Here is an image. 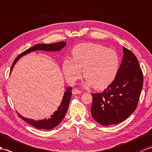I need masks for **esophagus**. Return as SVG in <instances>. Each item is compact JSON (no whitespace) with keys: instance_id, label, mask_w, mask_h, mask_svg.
Here are the masks:
<instances>
[{"instance_id":"obj_1","label":"esophagus","mask_w":152,"mask_h":152,"mask_svg":"<svg viewBox=\"0 0 152 152\" xmlns=\"http://www.w3.org/2000/svg\"><path fill=\"white\" fill-rule=\"evenodd\" d=\"M72 94L74 95H76V94H81L82 92L81 91H80V90L77 89H74L72 91Z\"/></svg>"}]
</instances>
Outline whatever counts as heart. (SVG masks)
<instances>
[{"label": "heart", "instance_id": "heart-1", "mask_svg": "<svg viewBox=\"0 0 152 152\" xmlns=\"http://www.w3.org/2000/svg\"><path fill=\"white\" fill-rule=\"evenodd\" d=\"M72 59L63 61L66 80L73 83L83 75L86 86L96 89L106 88L114 81L119 68V57L112 49L95 43H82L72 50Z\"/></svg>", "mask_w": 152, "mask_h": 152}]
</instances>
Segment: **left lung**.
<instances>
[{
  "mask_svg": "<svg viewBox=\"0 0 152 152\" xmlns=\"http://www.w3.org/2000/svg\"><path fill=\"white\" fill-rule=\"evenodd\" d=\"M124 56L116 78L101 93H92V117L101 125L118 124L136 109L143 86V74L136 56L123 48Z\"/></svg>",
  "mask_w": 152,
  "mask_h": 152,
  "instance_id": "left-lung-1",
  "label": "left lung"
}]
</instances>
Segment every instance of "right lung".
<instances>
[{
    "label": "right lung",
    "mask_w": 152,
    "mask_h": 152,
    "mask_svg": "<svg viewBox=\"0 0 152 152\" xmlns=\"http://www.w3.org/2000/svg\"><path fill=\"white\" fill-rule=\"evenodd\" d=\"M66 45V43L64 42H60L53 43L51 44H38L35 46L28 48L26 51H23V52L19 54V56L16 57V59L14 60V63L12 64V66L11 68L10 73L12 70L14 68L15 63L17 61L20 59L23 56H25L27 53H29L31 52H33L34 51H38V50H42L45 51H59L62 48H63ZM72 88H66V91L64 93V95L63 96V100L61 101L60 106L57 108V110L53 112L52 115H51L50 117L48 118H45L43 119H40V120H34V119H28L27 118H25L22 116L21 114H19L18 112V114L19 116V118L23 119L25 121L28 123V124L33 126L34 127H36L39 129H45V130H50L52 129L59 125L61 121L63 120L64 115H65L66 113L67 112L68 108H69V102L71 99V95H72Z\"/></svg>",
    "instance_id": "add662e5"
}]
</instances>
